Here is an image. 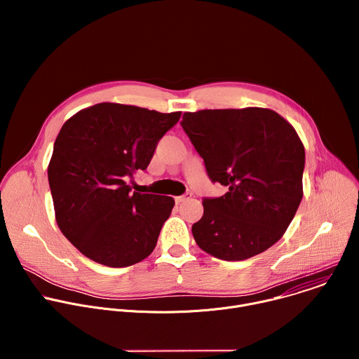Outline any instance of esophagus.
<instances>
[{"label": "esophagus", "mask_w": 359, "mask_h": 359, "mask_svg": "<svg viewBox=\"0 0 359 359\" xmlns=\"http://www.w3.org/2000/svg\"><path fill=\"white\" fill-rule=\"evenodd\" d=\"M191 197V193H186V194H183V196H177L176 197V201L177 203H183L184 200H187V198H190Z\"/></svg>", "instance_id": "esophagus-1"}]
</instances>
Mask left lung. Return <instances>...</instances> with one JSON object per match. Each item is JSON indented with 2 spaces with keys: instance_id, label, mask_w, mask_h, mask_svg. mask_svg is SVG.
Instances as JSON below:
<instances>
[{
  "instance_id": "obj_1",
  "label": "left lung",
  "mask_w": 359,
  "mask_h": 359,
  "mask_svg": "<svg viewBox=\"0 0 359 359\" xmlns=\"http://www.w3.org/2000/svg\"><path fill=\"white\" fill-rule=\"evenodd\" d=\"M182 128L212 182L229 187L203 200L191 226L197 245L226 262H241L276 244L302 198L304 144L290 122L267 108L183 114Z\"/></svg>"
}]
</instances>
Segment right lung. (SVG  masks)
<instances>
[{"instance_id":"add662e5","label":"right lung","mask_w":359,"mask_h":359,"mask_svg":"<svg viewBox=\"0 0 359 359\" xmlns=\"http://www.w3.org/2000/svg\"><path fill=\"white\" fill-rule=\"evenodd\" d=\"M180 115L102 102L64 123L48 180L58 227L85 257L121 269L155 250L175 200L132 191L126 180L147 168Z\"/></svg>"}]
</instances>
